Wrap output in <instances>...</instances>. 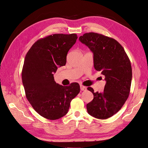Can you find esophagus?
<instances>
[{"mask_svg":"<svg viewBox=\"0 0 148 148\" xmlns=\"http://www.w3.org/2000/svg\"><path fill=\"white\" fill-rule=\"evenodd\" d=\"M80 89H81L82 91H84V90H87V88H86V87L83 86V85H80Z\"/></svg>","mask_w":148,"mask_h":148,"instance_id":"obj_1","label":"esophagus"}]
</instances>
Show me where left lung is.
Returning a JSON list of instances; mask_svg holds the SVG:
<instances>
[{
	"label": "left lung",
	"mask_w": 148,
	"mask_h": 148,
	"mask_svg": "<svg viewBox=\"0 0 148 148\" xmlns=\"http://www.w3.org/2000/svg\"><path fill=\"white\" fill-rule=\"evenodd\" d=\"M79 41L92 51L95 69L101 71L106 82L103 92L87 88L94 96L87 104V112L97 119L109 118L120 110L129 97L132 78L130 60L113 38L89 32L79 36Z\"/></svg>",
	"instance_id": "left-lung-1"
}]
</instances>
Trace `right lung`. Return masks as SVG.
Returning <instances> with one entry per match:
<instances>
[{"label":"right lung","instance_id":"obj_1","mask_svg":"<svg viewBox=\"0 0 148 148\" xmlns=\"http://www.w3.org/2000/svg\"><path fill=\"white\" fill-rule=\"evenodd\" d=\"M77 38L75 34L49 35L35 42L25 56L22 79L26 99L39 114L47 119L65 116L80 91L77 83L63 86L53 78L58 67L65 65L67 53Z\"/></svg>","mask_w":148,"mask_h":148}]
</instances>
